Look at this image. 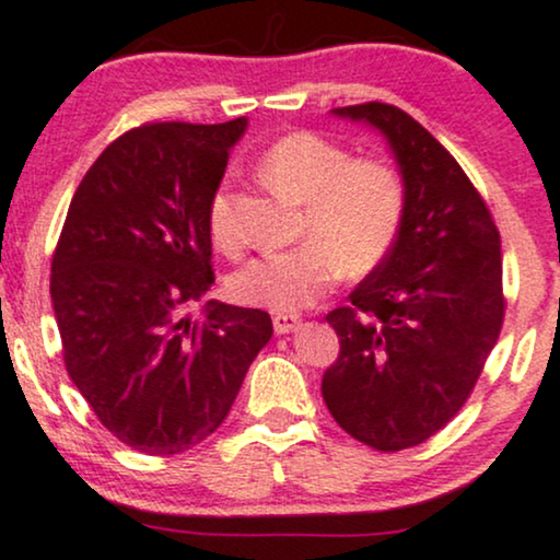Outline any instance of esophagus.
<instances>
[{
	"label": "esophagus",
	"instance_id": "esophagus-1",
	"mask_svg": "<svg viewBox=\"0 0 560 560\" xmlns=\"http://www.w3.org/2000/svg\"><path fill=\"white\" fill-rule=\"evenodd\" d=\"M302 326L300 315H273V331L276 334H292Z\"/></svg>",
	"mask_w": 560,
	"mask_h": 560
}]
</instances>
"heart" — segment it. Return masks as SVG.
<instances>
[{
    "instance_id": "obj_1",
    "label": "heart",
    "mask_w": 560,
    "mask_h": 560,
    "mask_svg": "<svg viewBox=\"0 0 560 560\" xmlns=\"http://www.w3.org/2000/svg\"><path fill=\"white\" fill-rule=\"evenodd\" d=\"M258 170L273 190L305 203L302 245L245 262L229 279L242 305L292 315L326 298L341 271L365 276L394 250L407 215V182L388 161L352 159L345 145L298 130L273 140ZM208 232L219 250L234 255L242 247L229 182L208 203Z\"/></svg>"
}]
</instances>
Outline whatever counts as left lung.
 I'll list each match as a JSON object with an SVG mask.
<instances>
[{"instance_id": "1", "label": "left lung", "mask_w": 560, "mask_h": 560, "mask_svg": "<svg viewBox=\"0 0 560 560\" xmlns=\"http://www.w3.org/2000/svg\"><path fill=\"white\" fill-rule=\"evenodd\" d=\"M339 117L386 135L407 182V215L388 258L326 315L339 357L323 399L354 441L394 454L446 428L501 334V234L451 153L399 106L365 101Z\"/></svg>"}]
</instances>
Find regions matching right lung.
Here are the masks:
<instances>
[{
    "instance_id": "obj_1",
    "label": "right lung",
    "mask_w": 560,
    "mask_h": 560,
    "mask_svg": "<svg viewBox=\"0 0 560 560\" xmlns=\"http://www.w3.org/2000/svg\"><path fill=\"white\" fill-rule=\"evenodd\" d=\"M247 119L145 122L119 135L72 195L51 255L65 368L98 422L140 454L198 446L271 339V315L206 302L208 203Z\"/></svg>"
}]
</instances>
